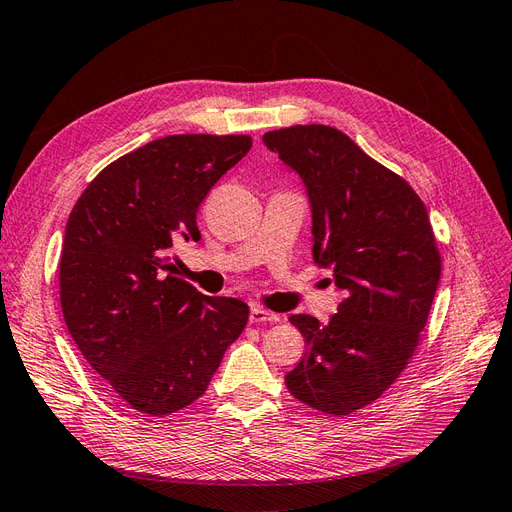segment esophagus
<instances>
[{"label":"esophagus","mask_w":512,"mask_h":512,"mask_svg":"<svg viewBox=\"0 0 512 512\" xmlns=\"http://www.w3.org/2000/svg\"><path fill=\"white\" fill-rule=\"evenodd\" d=\"M250 322L252 324H265V322H280V316L273 314V312H267L265 307L260 305H254L250 309Z\"/></svg>","instance_id":"esophagus-1"}]
</instances>
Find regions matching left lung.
Listing matches in <instances>:
<instances>
[{"label": "left lung", "instance_id": "1", "mask_svg": "<svg viewBox=\"0 0 512 512\" xmlns=\"http://www.w3.org/2000/svg\"><path fill=\"white\" fill-rule=\"evenodd\" d=\"M262 143L303 179L314 260L344 290L327 324L290 316L307 352L286 386L309 408L346 416L374 404L412 359L440 282L436 237L408 181L344 132L312 123Z\"/></svg>", "mask_w": 512, "mask_h": 512}]
</instances>
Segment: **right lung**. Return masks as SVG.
Returning a JSON list of instances; mask_svg holds the SVG:
<instances>
[{
  "label": "right lung",
  "mask_w": 512,
  "mask_h": 512,
  "mask_svg": "<svg viewBox=\"0 0 512 512\" xmlns=\"http://www.w3.org/2000/svg\"><path fill=\"white\" fill-rule=\"evenodd\" d=\"M250 149L245 134L158 138L108 164L70 213L61 312L91 369L138 412L194 404L250 318L243 301L185 282L170 256L200 239V203Z\"/></svg>",
  "instance_id": "right-lung-1"
}]
</instances>
